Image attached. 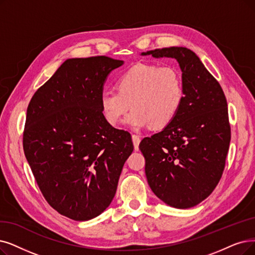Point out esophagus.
Instances as JSON below:
<instances>
[{
  "instance_id": "obj_1",
  "label": "esophagus",
  "mask_w": 255,
  "mask_h": 255,
  "mask_svg": "<svg viewBox=\"0 0 255 255\" xmlns=\"http://www.w3.org/2000/svg\"><path fill=\"white\" fill-rule=\"evenodd\" d=\"M131 139H133V143H134V147L136 150H138L139 148V143H140V137L138 135H131Z\"/></svg>"
}]
</instances>
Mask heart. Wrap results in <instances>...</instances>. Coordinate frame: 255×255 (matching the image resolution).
Segmentation results:
<instances>
[{"instance_id": "obj_1", "label": "heart", "mask_w": 255, "mask_h": 255, "mask_svg": "<svg viewBox=\"0 0 255 255\" xmlns=\"http://www.w3.org/2000/svg\"><path fill=\"white\" fill-rule=\"evenodd\" d=\"M116 87L117 91H105L100 96L105 118L116 126L131 107L125 124L134 129L167 126L184 97L181 73L172 66L138 64L119 77Z\"/></svg>"}]
</instances>
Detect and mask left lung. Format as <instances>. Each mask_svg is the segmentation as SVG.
I'll return each instance as SVG.
<instances>
[{"label":"left lung","instance_id":"left-lung-1","mask_svg":"<svg viewBox=\"0 0 255 255\" xmlns=\"http://www.w3.org/2000/svg\"><path fill=\"white\" fill-rule=\"evenodd\" d=\"M141 55L175 58L182 71L184 97L178 114L139 148L152 192L171 207L190 208L210 195L223 175L231 137L227 100L191 50L169 47Z\"/></svg>","mask_w":255,"mask_h":255}]
</instances>
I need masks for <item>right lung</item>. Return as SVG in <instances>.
<instances>
[{"mask_svg": "<svg viewBox=\"0 0 255 255\" xmlns=\"http://www.w3.org/2000/svg\"><path fill=\"white\" fill-rule=\"evenodd\" d=\"M124 60L69 58L30 100L23 147L49 205L74 221L103 213L113 200L130 135L112 127L100 96L109 74Z\"/></svg>", "mask_w": 255, "mask_h": 255, "instance_id": "add662e5", "label": "right lung"}]
</instances>
